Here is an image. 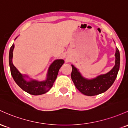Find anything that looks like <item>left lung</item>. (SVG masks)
I'll use <instances>...</instances> for the list:
<instances>
[{
    "instance_id": "left-lung-1",
    "label": "left lung",
    "mask_w": 128,
    "mask_h": 128,
    "mask_svg": "<svg viewBox=\"0 0 128 128\" xmlns=\"http://www.w3.org/2000/svg\"><path fill=\"white\" fill-rule=\"evenodd\" d=\"M116 65L109 72L102 75L92 80L84 78L74 66L71 78L76 89L82 94L88 96H94L103 93L110 88L116 80L120 68V52L116 48Z\"/></svg>"
}]
</instances>
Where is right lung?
I'll list each match as a JSON object with an SVG mask.
<instances>
[{
  "instance_id": "add662e5",
  "label": "right lung",
  "mask_w": 128,
  "mask_h": 128,
  "mask_svg": "<svg viewBox=\"0 0 128 128\" xmlns=\"http://www.w3.org/2000/svg\"><path fill=\"white\" fill-rule=\"evenodd\" d=\"M14 45H12L10 50L9 53V64L10 67L11 74L16 84L22 90L27 93L33 95H42L46 93L52 88L53 83L56 78L60 68H61L64 61L62 60H55L50 66L49 68L47 79L45 81H39L32 80L30 81H26L24 78V76L17 70L12 62V52H13Z\"/></svg>"
}]
</instances>
